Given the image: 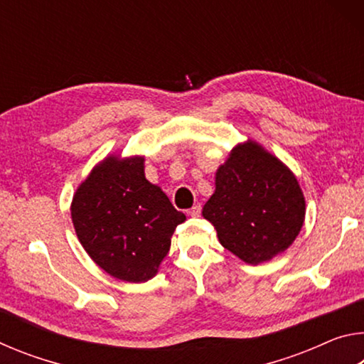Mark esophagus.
I'll return each mask as SVG.
<instances>
[{
	"label": "esophagus",
	"mask_w": 364,
	"mask_h": 364,
	"mask_svg": "<svg viewBox=\"0 0 364 364\" xmlns=\"http://www.w3.org/2000/svg\"><path fill=\"white\" fill-rule=\"evenodd\" d=\"M200 212H202V205L200 204H196L193 208H189V210H188V213L191 215V217H199Z\"/></svg>",
	"instance_id": "1"
}]
</instances>
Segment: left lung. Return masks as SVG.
<instances>
[{
    "label": "left lung",
    "mask_w": 364,
    "mask_h": 364,
    "mask_svg": "<svg viewBox=\"0 0 364 364\" xmlns=\"http://www.w3.org/2000/svg\"><path fill=\"white\" fill-rule=\"evenodd\" d=\"M204 218L221 245L258 264L284 252L301 230L305 199L295 176L254 141L237 146L217 171Z\"/></svg>",
    "instance_id": "obj_1"
}]
</instances>
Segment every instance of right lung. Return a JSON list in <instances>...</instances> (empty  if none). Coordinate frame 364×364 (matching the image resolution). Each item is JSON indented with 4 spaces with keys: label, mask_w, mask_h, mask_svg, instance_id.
Listing matches in <instances>:
<instances>
[{
    "label": "right lung",
    "mask_w": 364,
    "mask_h": 364,
    "mask_svg": "<svg viewBox=\"0 0 364 364\" xmlns=\"http://www.w3.org/2000/svg\"><path fill=\"white\" fill-rule=\"evenodd\" d=\"M144 159L109 157L77 189L72 221L88 255L117 279L144 282L186 217L144 176Z\"/></svg>",
    "instance_id": "right-lung-1"
}]
</instances>
